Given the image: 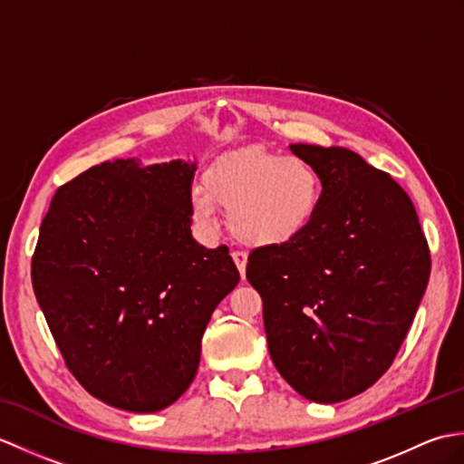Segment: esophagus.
Segmentation results:
<instances>
[{
  "instance_id": "esophagus-1",
  "label": "esophagus",
  "mask_w": 464,
  "mask_h": 464,
  "mask_svg": "<svg viewBox=\"0 0 464 464\" xmlns=\"http://www.w3.org/2000/svg\"><path fill=\"white\" fill-rule=\"evenodd\" d=\"M233 261H235V265H237V269H239V273H241V279H245V269H247V253H243V251H233Z\"/></svg>"
}]
</instances>
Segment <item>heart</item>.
Segmentation results:
<instances>
[{"instance_id": "1", "label": "heart", "mask_w": 464, "mask_h": 464, "mask_svg": "<svg viewBox=\"0 0 464 464\" xmlns=\"http://www.w3.org/2000/svg\"><path fill=\"white\" fill-rule=\"evenodd\" d=\"M193 187L189 207L205 227L217 223V205L229 209V229L243 245L259 249L297 241L313 225L323 199L321 177L299 155L261 147L221 157Z\"/></svg>"}]
</instances>
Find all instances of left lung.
I'll list each match as a JSON object with an SVG mask.
<instances>
[{
    "label": "left lung",
    "mask_w": 464,
    "mask_h": 464,
    "mask_svg": "<svg viewBox=\"0 0 464 464\" xmlns=\"http://www.w3.org/2000/svg\"><path fill=\"white\" fill-rule=\"evenodd\" d=\"M321 177L313 225L283 247L255 249L247 279L263 299L273 364L301 397L333 405L391 367L430 275L409 195L344 147L295 143Z\"/></svg>",
    "instance_id": "left-lung-1"
}]
</instances>
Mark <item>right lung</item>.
<instances>
[{
	"label": "right lung",
	"mask_w": 464,
	"mask_h": 464,
	"mask_svg": "<svg viewBox=\"0 0 464 464\" xmlns=\"http://www.w3.org/2000/svg\"><path fill=\"white\" fill-rule=\"evenodd\" d=\"M197 163L115 160L59 187L32 283L67 367L105 405L155 412L195 379L201 337L239 283L221 245L191 235Z\"/></svg>",
	"instance_id": "1"
}]
</instances>
